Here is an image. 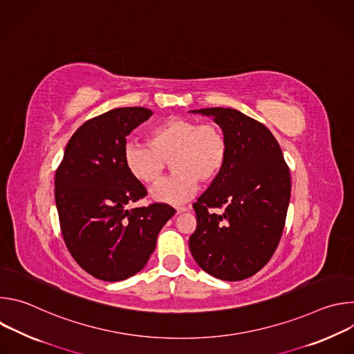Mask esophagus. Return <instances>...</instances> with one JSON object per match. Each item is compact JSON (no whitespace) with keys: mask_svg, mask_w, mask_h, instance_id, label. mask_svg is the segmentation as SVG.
Returning <instances> with one entry per match:
<instances>
[{"mask_svg":"<svg viewBox=\"0 0 354 354\" xmlns=\"http://www.w3.org/2000/svg\"><path fill=\"white\" fill-rule=\"evenodd\" d=\"M175 210H176V214H182V213L187 212V207H185V206H179V207H175Z\"/></svg>","mask_w":354,"mask_h":354,"instance_id":"obj_1","label":"esophagus"}]
</instances>
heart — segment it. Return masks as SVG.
<instances>
[{
  "label": "heart",
  "mask_w": 354,
  "mask_h": 354,
  "mask_svg": "<svg viewBox=\"0 0 354 354\" xmlns=\"http://www.w3.org/2000/svg\"><path fill=\"white\" fill-rule=\"evenodd\" d=\"M227 153V137L218 124L171 116L149 129L147 142H127L123 162L136 180L154 185L171 161L174 174L151 190V197L180 205L196 193L198 180L210 183L218 178Z\"/></svg>",
  "instance_id": "obj_1"
}]
</instances>
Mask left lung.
<instances>
[{
    "instance_id": "obj_1",
    "label": "left lung",
    "mask_w": 354,
    "mask_h": 354,
    "mask_svg": "<svg viewBox=\"0 0 354 354\" xmlns=\"http://www.w3.org/2000/svg\"><path fill=\"white\" fill-rule=\"evenodd\" d=\"M210 116L225 133L224 169L193 209L197 227L189 248L209 274L243 280L258 273L280 242L291 193L281 148L261 122L231 108L192 111ZM210 208H224L221 215Z\"/></svg>"
}]
</instances>
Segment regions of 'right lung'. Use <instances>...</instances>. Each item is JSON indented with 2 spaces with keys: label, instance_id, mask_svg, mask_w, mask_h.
<instances>
[{
  "label": "right lung",
  "instance_id": "right-lung-1",
  "mask_svg": "<svg viewBox=\"0 0 354 354\" xmlns=\"http://www.w3.org/2000/svg\"><path fill=\"white\" fill-rule=\"evenodd\" d=\"M151 115L133 106L86 120L71 136L56 171L64 242L75 262L99 280L120 281L140 272L156 249L158 232L175 214L165 203L126 209L147 196L124 167L126 137Z\"/></svg>",
  "mask_w": 354,
  "mask_h": 354
}]
</instances>
